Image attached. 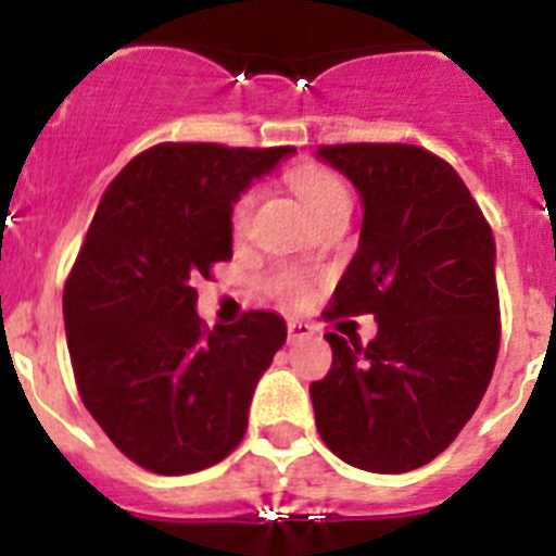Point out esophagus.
Segmentation results:
<instances>
[{"label": "esophagus", "mask_w": 556, "mask_h": 556, "mask_svg": "<svg viewBox=\"0 0 556 556\" xmlns=\"http://www.w3.org/2000/svg\"><path fill=\"white\" fill-rule=\"evenodd\" d=\"M287 331H289V342H298V339H308L314 333V328L303 320H289L287 323Z\"/></svg>", "instance_id": "esophagus-1"}]
</instances>
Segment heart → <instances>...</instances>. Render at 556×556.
Wrapping results in <instances>:
<instances>
[{
  "label": "heart",
  "instance_id": "obj_1",
  "mask_svg": "<svg viewBox=\"0 0 556 556\" xmlns=\"http://www.w3.org/2000/svg\"><path fill=\"white\" fill-rule=\"evenodd\" d=\"M289 186H292L294 194L301 198V203L306 205V211L312 214V217H320L323 211L333 208V205H348L345 186L339 184L331 172L317 169V166H301V169H294L292 175H289ZM253 205H255V189L244 191L242 198L236 200L233 217H230L236 233L244 230Z\"/></svg>",
  "mask_w": 556,
  "mask_h": 556
}]
</instances>
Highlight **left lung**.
<instances>
[{"label": "left lung", "instance_id": "obj_1", "mask_svg": "<svg viewBox=\"0 0 556 556\" xmlns=\"http://www.w3.org/2000/svg\"><path fill=\"white\" fill-rule=\"evenodd\" d=\"M362 198L358 250L331 314H372L365 348L326 333L331 370L308 387L323 443L370 473L443 454L479 406L498 356L495 239L468 186L412 144L320 147Z\"/></svg>", "mask_w": 556, "mask_h": 556}]
</instances>
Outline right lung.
Instances as JSON below:
<instances>
[{"label": "right lung", "instance_id": "1", "mask_svg": "<svg viewBox=\"0 0 556 556\" xmlns=\"http://www.w3.org/2000/svg\"><path fill=\"white\" fill-rule=\"evenodd\" d=\"M294 147L159 144L111 180L63 289L83 404L141 468L184 476L242 443L255 384L287 342L275 312L205 331L200 275L233 258V203Z\"/></svg>", "mask_w": 556, "mask_h": 556}]
</instances>
